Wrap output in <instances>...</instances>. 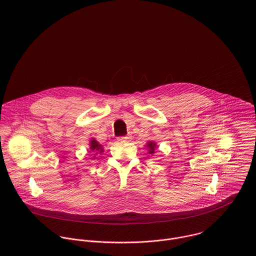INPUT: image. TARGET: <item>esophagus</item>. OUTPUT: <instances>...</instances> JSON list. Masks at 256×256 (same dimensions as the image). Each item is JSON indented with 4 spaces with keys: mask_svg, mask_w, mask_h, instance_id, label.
Masks as SVG:
<instances>
[{
    "mask_svg": "<svg viewBox=\"0 0 256 256\" xmlns=\"http://www.w3.org/2000/svg\"><path fill=\"white\" fill-rule=\"evenodd\" d=\"M130 140V136H124L118 138V140H120V142H124V140Z\"/></svg>",
    "mask_w": 256,
    "mask_h": 256,
    "instance_id": "obj_1",
    "label": "esophagus"
}]
</instances>
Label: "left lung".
I'll list each match as a JSON object with an SVG mask.
<instances>
[{"label":"left lung","mask_w":256,"mask_h":256,"mask_svg":"<svg viewBox=\"0 0 256 256\" xmlns=\"http://www.w3.org/2000/svg\"><path fill=\"white\" fill-rule=\"evenodd\" d=\"M156 147H157V144L154 142L150 140L147 142V148L149 149V154H154Z\"/></svg>","instance_id":"obj_1"}]
</instances>
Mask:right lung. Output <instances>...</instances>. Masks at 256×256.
<instances>
[{"label":"right lung","mask_w":256,"mask_h":256,"mask_svg":"<svg viewBox=\"0 0 256 256\" xmlns=\"http://www.w3.org/2000/svg\"><path fill=\"white\" fill-rule=\"evenodd\" d=\"M90 153H95L94 155H96L97 153H102L103 152V148L102 144H100L95 138H92L90 140Z\"/></svg>","instance_id":"add662e5"}]
</instances>
